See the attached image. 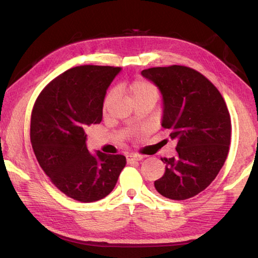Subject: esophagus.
<instances>
[{
    "instance_id": "obj_1",
    "label": "esophagus",
    "mask_w": 258,
    "mask_h": 258,
    "mask_svg": "<svg viewBox=\"0 0 258 258\" xmlns=\"http://www.w3.org/2000/svg\"><path fill=\"white\" fill-rule=\"evenodd\" d=\"M143 157L141 155H127L126 156V160H127V163H132V161H139L141 160Z\"/></svg>"
}]
</instances>
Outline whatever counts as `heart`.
Masks as SVG:
<instances>
[{
	"label": "heart",
	"instance_id": "1",
	"mask_svg": "<svg viewBox=\"0 0 258 258\" xmlns=\"http://www.w3.org/2000/svg\"><path fill=\"white\" fill-rule=\"evenodd\" d=\"M128 91L131 97L134 100V102L142 99H152L156 101L159 95V91L157 89V86L152 84L149 81L142 80V78H137V80L131 82L128 84ZM113 97H115V91L112 90L106 95V98H104V108L110 103Z\"/></svg>",
	"mask_w": 258,
	"mask_h": 258
}]
</instances>
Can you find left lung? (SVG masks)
Wrapping results in <instances>:
<instances>
[{
    "label": "left lung",
    "instance_id": "left-lung-1",
    "mask_svg": "<svg viewBox=\"0 0 258 258\" xmlns=\"http://www.w3.org/2000/svg\"><path fill=\"white\" fill-rule=\"evenodd\" d=\"M163 95L161 126L175 140L176 155L161 158L165 173L156 190L173 200L204 191L217 176L229 154L231 119L220 91L199 72L185 66L141 72Z\"/></svg>",
    "mask_w": 258,
    "mask_h": 258
}]
</instances>
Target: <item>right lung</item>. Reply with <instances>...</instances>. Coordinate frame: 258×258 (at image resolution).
Instances as JSON below:
<instances>
[{
	"instance_id": "1",
	"label": "right lung",
	"mask_w": 258,
	"mask_h": 258,
	"mask_svg": "<svg viewBox=\"0 0 258 258\" xmlns=\"http://www.w3.org/2000/svg\"><path fill=\"white\" fill-rule=\"evenodd\" d=\"M120 67L78 66L51 81L36 99L30 142L51 182L75 200L93 203L115 187L126 165L123 155L90 154L86 132L102 120L103 100Z\"/></svg>"
}]
</instances>
